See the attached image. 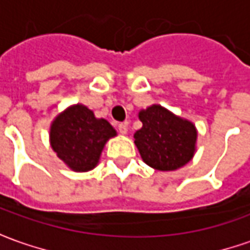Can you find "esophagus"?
<instances>
[{"label": "esophagus", "mask_w": 250, "mask_h": 250, "mask_svg": "<svg viewBox=\"0 0 250 250\" xmlns=\"http://www.w3.org/2000/svg\"><path fill=\"white\" fill-rule=\"evenodd\" d=\"M118 130H120V133L122 135H126L128 133V125H126V122H122L118 125Z\"/></svg>", "instance_id": "1"}]
</instances>
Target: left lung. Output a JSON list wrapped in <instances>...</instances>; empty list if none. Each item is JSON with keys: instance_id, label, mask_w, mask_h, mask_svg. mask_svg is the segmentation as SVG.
<instances>
[{"instance_id": "obj_1", "label": "left lung", "mask_w": 250, "mask_h": 250, "mask_svg": "<svg viewBox=\"0 0 250 250\" xmlns=\"http://www.w3.org/2000/svg\"><path fill=\"white\" fill-rule=\"evenodd\" d=\"M139 120L143 125L133 138L147 166L160 171H174L192 160L197 130L190 121L174 115L159 104L140 111Z\"/></svg>"}]
</instances>
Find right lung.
<instances>
[{
	"label": "right lung",
	"instance_id": "right-lung-1",
	"mask_svg": "<svg viewBox=\"0 0 250 250\" xmlns=\"http://www.w3.org/2000/svg\"><path fill=\"white\" fill-rule=\"evenodd\" d=\"M115 135L108 121L96 118L86 105L76 104L53 121L50 143L68 167L84 172L97 166L107 140Z\"/></svg>",
	"mask_w": 250,
	"mask_h": 250
}]
</instances>
